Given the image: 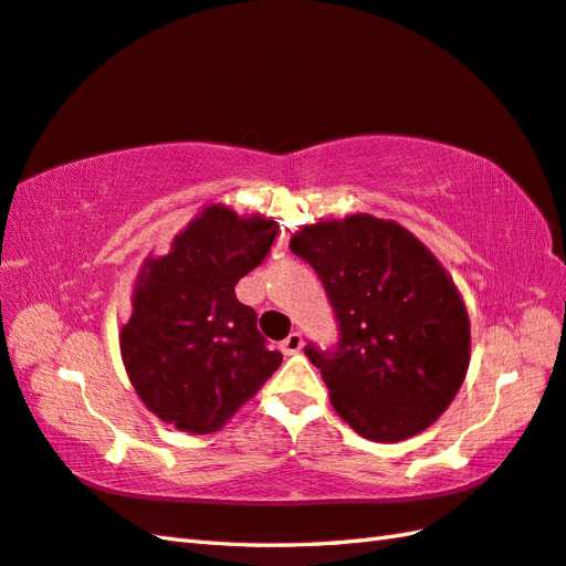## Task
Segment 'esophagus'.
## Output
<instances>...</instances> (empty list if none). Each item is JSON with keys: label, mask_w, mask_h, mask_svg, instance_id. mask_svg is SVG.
<instances>
[{"label": "esophagus", "mask_w": 566, "mask_h": 566, "mask_svg": "<svg viewBox=\"0 0 566 566\" xmlns=\"http://www.w3.org/2000/svg\"><path fill=\"white\" fill-rule=\"evenodd\" d=\"M280 347L284 354H296V352H301V347H304V335L292 333L289 337H284V343Z\"/></svg>", "instance_id": "esophagus-1"}]
</instances>
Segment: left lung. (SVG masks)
<instances>
[{
	"label": "left lung",
	"mask_w": 566,
	"mask_h": 566,
	"mask_svg": "<svg viewBox=\"0 0 566 566\" xmlns=\"http://www.w3.org/2000/svg\"><path fill=\"white\" fill-rule=\"evenodd\" d=\"M289 248L318 272L339 325L335 349L306 347L335 412L378 443L437 422L468 374L470 321L429 248L371 214L311 223Z\"/></svg>",
	"instance_id": "left-lung-1"
}]
</instances>
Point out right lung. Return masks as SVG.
I'll use <instances>...</instances> for the list:
<instances>
[{
	"label": "right lung",
	"instance_id": "right-lung-1",
	"mask_svg": "<svg viewBox=\"0 0 566 566\" xmlns=\"http://www.w3.org/2000/svg\"><path fill=\"white\" fill-rule=\"evenodd\" d=\"M277 221L209 205L139 270L123 364L142 402L180 431H219L280 369L233 286L270 253Z\"/></svg>",
	"mask_w": 566,
	"mask_h": 566
}]
</instances>
